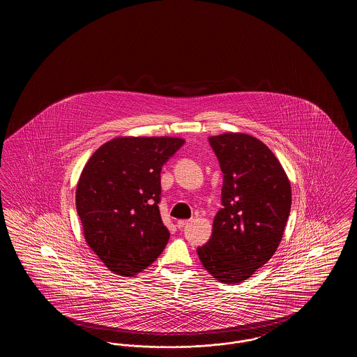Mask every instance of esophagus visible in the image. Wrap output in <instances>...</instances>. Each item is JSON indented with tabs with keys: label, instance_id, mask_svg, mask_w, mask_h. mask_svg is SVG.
I'll use <instances>...</instances> for the list:
<instances>
[{
	"label": "esophagus",
	"instance_id": "34e87169",
	"mask_svg": "<svg viewBox=\"0 0 357 357\" xmlns=\"http://www.w3.org/2000/svg\"><path fill=\"white\" fill-rule=\"evenodd\" d=\"M190 221H187V220H179V221L176 222V226H178V229H182V227H185L187 223Z\"/></svg>",
	"mask_w": 357,
	"mask_h": 357
}]
</instances>
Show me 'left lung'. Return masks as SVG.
<instances>
[{"mask_svg": "<svg viewBox=\"0 0 357 357\" xmlns=\"http://www.w3.org/2000/svg\"><path fill=\"white\" fill-rule=\"evenodd\" d=\"M223 172L222 208L197 249L204 269L225 284L252 277L275 253L289 218L291 190L274 153L246 134L210 136Z\"/></svg>", "mask_w": 357, "mask_h": 357, "instance_id": "obj_1", "label": "left lung"}]
</instances>
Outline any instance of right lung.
<instances>
[{
	"label": "right lung",
	"instance_id": "add662e5",
	"mask_svg": "<svg viewBox=\"0 0 357 357\" xmlns=\"http://www.w3.org/2000/svg\"><path fill=\"white\" fill-rule=\"evenodd\" d=\"M185 144L179 137H116L89 158L76 190V210L89 248L123 277L160 255L170 233L159 211L160 171Z\"/></svg>",
	"mask_w": 357,
	"mask_h": 357
}]
</instances>
